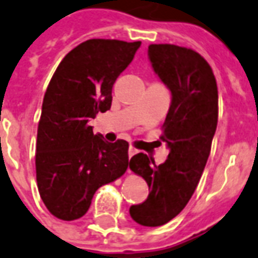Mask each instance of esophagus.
<instances>
[{"instance_id": "obj_1", "label": "esophagus", "mask_w": 258, "mask_h": 258, "mask_svg": "<svg viewBox=\"0 0 258 258\" xmlns=\"http://www.w3.org/2000/svg\"><path fill=\"white\" fill-rule=\"evenodd\" d=\"M138 151H139V150H138V149H135V147H133V146L130 147V149H128V155H130V158H131V157H133V155L138 154Z\"/></svg>"}]
</instances>
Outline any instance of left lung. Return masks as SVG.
I'll list each match as a JSON object with an SVG mask.
<instances>
[{
	"label": "left lung",
	"mask_w": 258,
	"mask_h": 258,
	"mask_svg": "<svg viewBox=\"0 0 258 258\" xmlns=\"http://www.w3.org/2000/svg\"><path fill=\"white\" fill-rule=\"evenodd\" d=\"M149 59L172 93L161 135L170 151L161 165L143 153L131 158L130 169L146 180L150 194L130 207V215L157 227L184 210L199 184L218 124V86L211 66L190 48L150 44Z\"/></svg>",
	"instance_id": "8db88e82"
}]
</instances>
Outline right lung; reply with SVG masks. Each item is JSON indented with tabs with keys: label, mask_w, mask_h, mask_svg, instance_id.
Instances as JSON below:
<instances>
[{
	"label": "right lung",
	"mask_w": 258,
	"mask_h": 258,
	"mask_svg": "<svg viewBox=\"0 0 258 258\" xmlns=\"http://www.w3.org/2000/svg\"><path fill=\"white\" fill-rule=\"evenodd\" d=\"M141 42L90 39L69 52L47 86L36 141L37 189L47 210L76 221L100 186L128 168V142L94 135L90 119L111 108L112 86Z\"/></svg>",
	"instance_id": "right-lung-1"
}]
</instances>
